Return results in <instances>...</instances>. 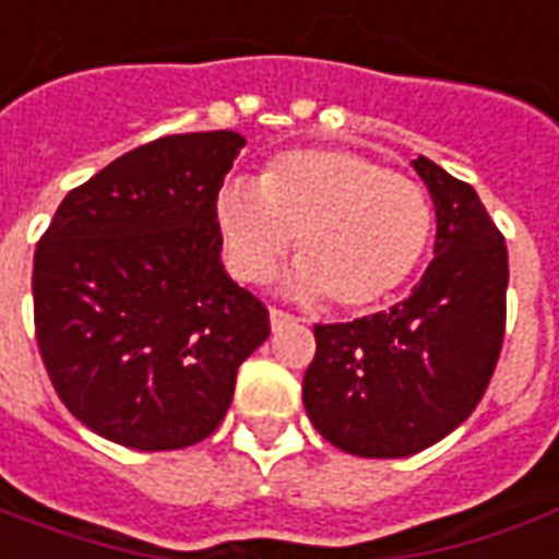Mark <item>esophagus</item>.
Segmentation results:
<instances>
[{"instance_id":"1","label":"esophagus","mask_w":559,"mask_h":559,"mask_svg":"<svg viewBox=\"0 0 559 559\" xmlns=\"http://www.w3.org/2000/svg\"><path fill=\"white\" fill-rule=\"evenodd\" d=\"M292 322H295V316H292V312L276 310V307H273V310H271V328H273V331H280V328H286V324H292Z\"/></svg>"}]
</instances>
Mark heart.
<instances>
[{"label":"heart","mask_w":559,"mask_h":559,"mask_svg":"<svg viewBox=\"0 0 559 559\" xmlns=\"http://www.w3.org/2000/svg\"><path fill=\"white\" fill-rule=\"evenodd\" d=\"M216 225L243 283H271L298 237L295 292L328 295L340 310H370L421 264L433 207L406 174L352 150L310 146L276 156L255 186L225 183Z\"/></svg>","instance_id":"b5f03b06"}]
</instances>
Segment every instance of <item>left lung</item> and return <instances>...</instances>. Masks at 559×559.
<instances>
[{
  "instance_id": "obj_1",
  "label": "left lung",
  "mask_w": 559,
  "mask_h": 559,
  "mask_svg": "<svg viewBox=\"0 0 559 559\" xmlns=\"http://www.w3.org/2000/svg\"><path fill=\"white\" fill-rule=\"evenodd\" d=\"M437 210L433 261L406 300L355 322L316 324L304 406L331 445L409 457L461 427L488 388L506 331L509 252L476 189L413 162Z\"/></svg>"
}]
</instances>
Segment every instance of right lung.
I'll use <instances>...</instances> for the list:
<instances>
[{
	"instance_id": "add662e5",
	"label": "right lung",
	"mask_w": 559,
	"mask_h": 559,
	"mask_svg": "<svg viewBox=\"0 0 559 559\" xmlns=\"http://www.w3.org/2000/svg\"><path fill=\"white\" fill-rule=\"evenodd\" d=\"M243 144L223 129L138 146L71 189L38 240L41 361L66 409L117 445L207 439L271 334L219 259L216 198Z\"/></svg>"
}]
</instances>
